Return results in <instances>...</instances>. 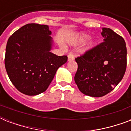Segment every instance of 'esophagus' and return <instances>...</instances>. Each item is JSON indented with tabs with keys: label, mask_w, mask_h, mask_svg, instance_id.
<instances>
[{
	"label": "esophagus",
	"mask_w": 131,
	"mask_h": 131,
	"mask_svg": "<svg viewBox=\"0 0 131 131\" xmlns=\"http://www.w3.org/2000/svg\"><path fill=\"white\" fill-rule=\"evenodd\" d=\"M75 59V56L73 55V53H69L68 55V61H72Z\"/></svg>",
	"instance_id": "esophagus-1"
}]
</instances>
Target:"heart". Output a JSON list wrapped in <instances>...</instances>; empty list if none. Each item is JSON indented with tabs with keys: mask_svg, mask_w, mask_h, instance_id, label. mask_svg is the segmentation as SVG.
<instances>
[{
	"mask_svg": "<svg viewBox=\"0 0 131 131\" xmlns=\"http://www.w3.org/2000/svg\"><path fill=\"white\" fill-rule=\"evenodd\" d=\"M90 39V36L88 35H86V34H82L79 37L78 40V42L80 43H84L86 42L88 39ZM93 45H94V43L92 44V46H93Z\"/></svg>",
	"mask_w": 131,
	"mask_h": 131,
	"instance_id": "heart-1",
	"label": "heart"
}]
</instances>
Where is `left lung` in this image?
<instances>
[{"label":"left lung","instance_id":"obj_1","mask_svg":"<svg viewBox=\"0 0 131 131\" xmlns=\"http://www.w3.org/2000/svg\"><path fill=\"white\" fill-rule=\"evenodd\" d=\"M101 35L103 42L75 58V82L82 93L92 97H101L113 90L126 69L124 39L107 28H103Z\"/></svg>","mask_w":131,"mask_h":131}]
</instances>
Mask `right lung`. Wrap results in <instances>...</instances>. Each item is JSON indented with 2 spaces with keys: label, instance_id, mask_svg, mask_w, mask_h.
<instances>
[{
  "label": "right lung",
  "instance_id": "add662e5",
  "mask_svg": "<svg viewBox=\"0 0 131 131\" xmlns=\"http://www.w3.org/2000/svg\"><path fill=\"white\" fill-rule=\"evenodd\" d=\"M51 32L47 25L27 24L12 34L6 46L5 65L9 79L19 92L35 96L45 92L67 56L50 52Z\"/></svg>",
  "mask_w": 131,
  "mask_h": 131
}]
</instances>
